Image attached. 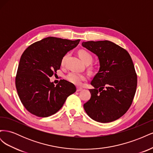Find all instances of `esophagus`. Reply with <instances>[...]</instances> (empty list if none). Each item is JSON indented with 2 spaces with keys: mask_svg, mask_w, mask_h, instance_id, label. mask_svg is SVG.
Instances as JSON below:
<instances>
[{
  "mask_svg": "<svg viewBox=\"0 0 153 153\" xmlns=\"http://www.w3.org/2000/svg\"><path fill=\"white\" fill-rule=\"evenodd\" d=\"M82 90V88H81V87H77L76 88V91L77 92H79V91H81Z\"/></svg>",
  "mask_w": 153,
  "mask_h": 153,
  "instance_id": "1",
  "label": "esophagus"
}]
</instances>
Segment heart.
<instances>
[{"label": "heart", "instance_id": "obj_1", "mask_svg": "<svg viewBox=\"0 0 153 153\" xmlns=\"http://www.w3.org/2000/svg\"><path fill=\"white\" fill-rule=\"evenodd\" d=\"M78 55H79L80 58L82 61L84 63L87 62H91L92 61V55L85 50H80L78 51ZM68 57V54L64 55L61 60V65L64 66L65 62L66 61V59ZM87 76L84 74L79 73L75 71H71L69 73L68 75L66 76V79L72 84L75 85H80L82 81H84L86 80Z\"/></svg>", "mask_w": 153, "mask_h": 153}]
</instances>
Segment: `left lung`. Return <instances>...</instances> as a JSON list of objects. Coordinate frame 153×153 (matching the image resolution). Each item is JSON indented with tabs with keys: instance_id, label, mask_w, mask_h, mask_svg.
Returning <instances> with one entry per match:
<instances>
[{
	"instance_id": "1",
	"label": "left lung",
	"mask_w": 153,
	"mask_h": 153,
	"mask_svg": "<svg viewBox=\"0 0 153 153\" xmlns=\"http://www.w3.org/2000/svg\"><path fill=\"white\" fill-rule=\"evenodd\" d=\"M96 54L100 62L98 72L91 81L90 100L84 105L87 114L97 122L106 123L118 119L133 102L137 76L127 51L110 41L82 43Z\"/></svg>"
}]
</instances>
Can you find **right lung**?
<instances>
[{
  "mask_svg": "<svg viewBox=\"0 0 153 153\" xmlns=\"http://www.w3.org/2000/svg\"><path fill=\"white\" fill-rule=\"evenodd\" d=\"M80 41L48 37L32 44L23 53L15 84L22 103L30 113L40 117L50 116L76 91L72 83L61 80L55 86L49 77L57 73L64 55Z\"/></svg>",
  "mask_w": 153,
  "mask_h": 153,
  "instance_id": "obj_1",
  "label": "right lung"
}]
</instances>
